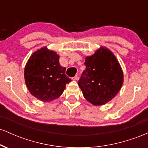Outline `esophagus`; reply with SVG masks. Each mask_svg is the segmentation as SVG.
Instances as JSON below:
<instances>
[{"instance_id": "esophagus-1", "label": "esophagus", "mask_w": 148, "mask_h": 148, "mask_svg": "<svg viewBox=\"0 0 148 148\" xmlns=\"http://www.w3.org/2000/svg\"><path fill=\"white\" fill-rule=\"evenodd\" d=\"M78 79H79V77H78V76H77V75L75 76H74V77H73V78H72V80H73V81H77Z\"/></svg>"}]
</instances>
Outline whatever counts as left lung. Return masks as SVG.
Returning a JSON list of instances; mask_svg holds the SVG:
<instances>
[{"instance_id": "left-lung-1", "label": "left lung", "mask_w": 148, "mask_h": 148, "mask_svg": "<svg viewBox=\"0 0 148 148\" xmlns=\"http://www.w3.org/2000/svg\"><path fill=\"white\" fill-rule=\"evenodd\" d=\"M86 68L79 86L87 101L95 106L103 105L116 96L124 81L123 69L113 53L101 47L86 56Z\"/></svg>"}]
</instances>
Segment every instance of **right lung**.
Returning a JSON list of instances; mask_svg holds the SVG:
<instances>
[{
	"mask_svg": "<svg viewBox=\"0 0 148 148\" xmlns=\"http://www.w3.org/2000/svg\"><path fill=\"white\" fill-rule=\"evenodd\" d=\"M58 54L47 47L30 56L25 66L24 79L32 95L42 101H51L62 94L72 81L65 75V67L59 62Z\"/></svg>",
	"mask_w": 148,
	"mask_h": 148,
	"instance_id": "1",
	"label": "right lung"
}]
</instances>
